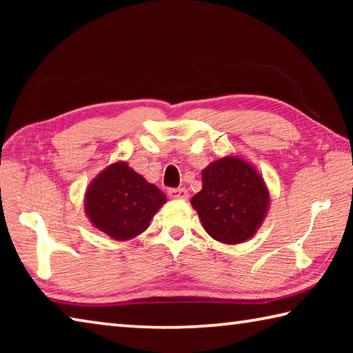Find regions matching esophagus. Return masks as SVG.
Segmentation results:
<instances>
[{"label":"esophagus","instance_id":"obj_1","mask_svg":"<svg viewBox=\"0 0 353 353\" xmlns=\"http://www.w3.org/2000/svg\"><path fill=\"white\" fill-rule=\"evenodd\" d=\"M168 196L171 199H187L188 191L185 188H171L168 190Z\"/></svg>","mask_w":353,"mask_h":353}]
</instances>
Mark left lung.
Returning a JSON list of instances; mask_svg holds the SVG:
<instances>
[{
    "mask_svg": "<svg viewBox=\"0 0 353 353\" xmlns=\"http://www.w3.org/2000/svg\"><path fill=\"white\" fill-rule=\"evenodd\" d=\"M191 205L212 238L240 244L252 238L266 218L270 190L252 165L240 155H227L202 171V190Z\"/></svg>",
    "mask_w": 353,
    "mask_h": 353,
    "instance_id": "1",
    "label": "left lung"
}]
</instances>
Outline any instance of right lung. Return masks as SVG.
<instances>
[{"label": "right lung", "mask_w": 353, "mask_h": 353, "mask_svg": "<svg viewBox=\"0 0 353 353\" xmlns=\"http://www.w3.org/2000/svg\"><path fill=\"white\" fill-rule=\"evenodd\" d=\"M166 196L126 162L107 166L85 191V214L98 230L113 240H132L145 232Z\"/></svg>", "instance_id": "right-lung-1"}]
</instances>
